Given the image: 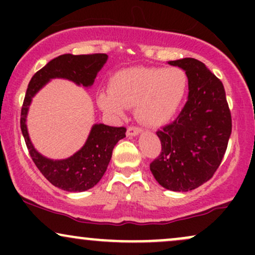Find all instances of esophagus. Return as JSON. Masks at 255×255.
<instances>
[{"instance_id":"esophagus-1","label":"esophagus","mask_w":255,"mask_h":255,"mask_svg":"<svg viewBox=\"0 0 255 255\" xmlns=\"http://www.w3.org/2000/svg\"><path fill=\"white\" fill-rule=\"evenodd\" d=\"M142 129L140 127H136V126H129V127L127 128V134L128 135H137L139 133H141Z\"/></svg>"}]
</instances>
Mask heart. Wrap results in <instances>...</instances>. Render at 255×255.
Wrapping results in <instances>:
<instances>
[{"label":"heart","instance_id":"1","mask_svg":"<svg viewBox=\"0 0 255 255\" xmlns=\"http://www.w3.org/2000/svg\"><path fill=\"white\" fill-rule=\"evenodd\" d=\"M188 90L189 77L180 67H133L115 73L97 102L102 110L119 118L135 107L142 124L158 127L177 115Z\"/></svg>","mask_w":255,"mask_h":255}]
</instances>
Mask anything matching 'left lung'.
Returning a JSON list of instances; mask_svg holds the SVG:
<instances>
[{"label":"left lung","mask_w":255,"mask_h":255,"mask_svg":"<svg viewBox=\"0 0 255 255\" xmlns=\"http://www.w3.org/2000/svg\"><path fill=\"white\" fill-rule=\"evenodd\" d=\"M169 64L189 77L188 101L170 125L157 131L162 152L150 170L166 189L187 192L213 176L231 134V113L222 81L203 62L186 57Z\"/></svg>","instance_id":"left-lung-1"}]
</instances>
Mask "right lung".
Returning <instances> with one entry per match:
<instances>
[{
  "instance_id": "obj_1",
  "label": "right lung",
  "mask_w": 255,
  "mask_h": 255,
  "mask_svg": "<svg viewBox=\"0 0 255 255\" xmlns=\"http://www.w3.org/2000/svg\"><path fill=\"white\" fill-rule=\"evenodd\" d=\"M107 54L89 55H61L46 63L32 77L26 91L21 107L20 127L24 135L28 153L38 170L55 187L67 192H83L92 188L103 177L107 171L111 154L119 140L126 136L125 127H110L95 125L86 144L80 151L63 160H51L43 157L34 150L26 128V115L31 99L52 78H64L91 86L96 75L107 62Z\"/></svg>"
}]
</instances>
